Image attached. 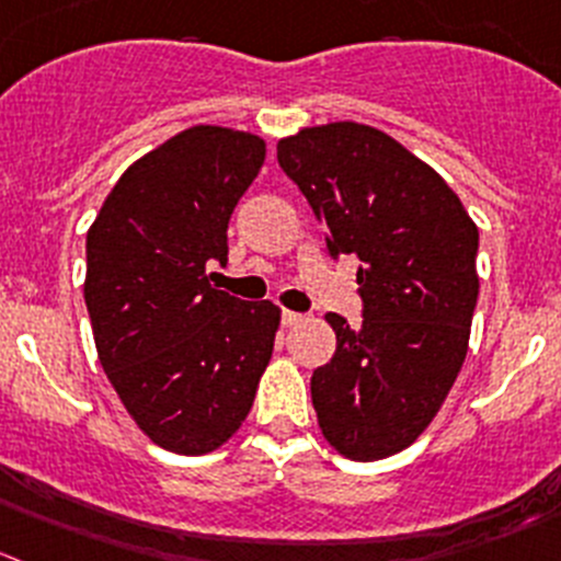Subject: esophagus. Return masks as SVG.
<instances>
[{
  "instance_id": "esophagus-1",
  "label": "esophagus",
  "mask_w": 561,
  "mask_h": 561,
  "mask_svg": "<svg viewBox=\"0 0 561 561\" xmlns=\"http://www.w3.org/2000/svg\"><path fill=\"white\" fill-rule=\"evenodd\" d=\"M302 313H297V311H289V308H284V313H280V322L286 324V328H295V324H300L302 322Z\"/></svg>"
}]
</instances>
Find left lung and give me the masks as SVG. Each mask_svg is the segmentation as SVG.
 <instances>
[{
	"label": "left lung",
	"instance_id": "left-lung-1",
	"mask_svg": "<svg viewBox=\"0 0 561 561\" xmlns=\"http://www.w3.org/2000/svg\"><path fill=\"white\" fill-rule=\"evenodd\" d=\"M277 162L328 228L330 255L360 261V328L324 317L335 355L311 377L319 430L350 460H382L430 426L460 375L479 228L430 164L371 126L300 129Z\"/></svg>",
	"mask_w": 561,
	"mask_h": 561
}]
</instances>
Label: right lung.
Here are the masks:
<instances>
[{"label": "right lung", "instance_id": "right-lung-1", "mask_svg": "<svg viewBox=\"0 0 561 561\" xmlns=\"http://www.w3.org/2000/svg\"><path fill=\"white\" fill-rule=\"evenodd\" d=\"M250 131L192 126L137 159L88 231L84 302L99 360L153 444L209 455L242 426L280 308L209 284L228 220L264 164Z\"/></svg>", "mask_w": 561, "mask_h": 561}]
</instances>
